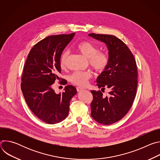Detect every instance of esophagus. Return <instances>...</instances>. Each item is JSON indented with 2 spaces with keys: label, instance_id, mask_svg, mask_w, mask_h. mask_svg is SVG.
<instances>
[{
  "label": "esophagus",
  "instance_id": "34e87169",
  "mask_svg": "<svg viewBox=\"0 0 160 160\" xmlns=\"http://www.w3.org/2000/svg\"><path fill=\"white\" fill-rule=\"evenodd\" d=\"M77 90L78 92H80V91L84 90V88L83 87H77Z\"/></svg>",
  "mask_w": 160,
  "mask_h": 160
}]
</instances>
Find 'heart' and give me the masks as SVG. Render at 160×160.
I'll use <instances>...</instances> for the list:
<instances>
[{
    "label": "heart",
    "instance_id": "obj_1",
    "mask_svg": "<svg viewBox=\"0 0 160 160\" xmlns=\"http://www.w3.org/2000/svg\"><path fill=\"white\" fill-rule=\"evenodd\" d=\"M77 49L82 56L88 59L90 65L96 72H102L106 69L109 62V58L106 54L98 52V48L93 43L88 41L81 42L77 44ZM68 56V51H65L62 54L60 59V64L62 68L66 66ZM92 76V72L90 70L75 72L70 76V81L75 85L85 86Z\"/></svg>",
    "mask_w": 160,
    "mask_h": 160
}]
</instances>
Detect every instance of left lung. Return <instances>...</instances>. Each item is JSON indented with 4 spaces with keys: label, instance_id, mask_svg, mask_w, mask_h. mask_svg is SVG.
<instances>
[{
    "label": "left lung",
    "instance_id": "obj_1",
    "mask_svg": "<svg viewBox=\"0 0 160 160\" xmlns=\"http://www.w3.org/2000/svg\"><path fill=\"white\" fill-rule=\"evenodd\" d=\"M90 37L104 43L108 50L109 62L97 78L99 88L109 89L104 97L101 90H91V117L97 122L111 125L123 118L130 109L138 88V68L127 45L111 35L90 33Z\"/></svg>",
    "mask_w": 160,
    "mask_h": 160
}]
</instances>
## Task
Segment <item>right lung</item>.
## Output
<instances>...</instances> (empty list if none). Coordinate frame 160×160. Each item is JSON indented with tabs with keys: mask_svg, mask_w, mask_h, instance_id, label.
Wrapping results in <instances>:
<instances>
[{
	"mask_svg": "<svg viewBox=\"0 0 160 160\" xmlns=\"http://www.w3.org/2000/svg\"><path fill=\"white\" fill-rule=\"evenodd\" d=\"M75 35H52L40 40L30 51L23 68L21 87L26 102L35 115L49 124L68 117L70 101L77 93L71 85L62 93L56 94L52 88L56 80H63L58 77L61 56Z\"/></svg>",
	"mask_w": 160,
	"mask_h": 160,
	"instance_id": "right-lung-1",
	"label": "right lung"
}]
</instances>
